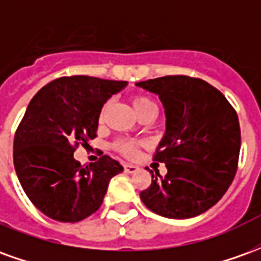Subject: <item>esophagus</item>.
Wrapping results in <instances>:
<instances>
[{"label":"esophagus","instance_id":"1","mask_svg":"<svg viewBox=\"0 0 261 261\" xmlns=\"http://www.w3.org/2000/svg\"><path fill=\"white\" fill-rule=\"evenodd\" d=\"M137 169H138V166H136V165H131V164L124 165V170L127 172V173H134V172H137Z\"/></svg>","mask_w":261,"mask_h":261}]
</instances>
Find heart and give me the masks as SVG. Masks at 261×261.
Instances as JSON below:
<instances>
[{"label":"heart","mask_w":261,"mask_h":261,"mask_svg":"<svg viewBox=\"0 0 261 261\" xmlns=\"http://www.w3.org/2000/svg\"><path fill=\"white\" fill-rule=\"evenodd\" d=\"M133 106H134V110L136 113L144 119V117H148V116H155L156 112H158V106L153 99H151L147 95H134L133 96ZM103 114H105V108L102 109L100 112V116H99V120L102 121ZM113 149L116 152H119L120 155H123L124 158H134L138 152V147L140 144L134 140H125V138H119L113 142Z\"/></svg>","instance_id":"b5f03b06"}]
</instances>
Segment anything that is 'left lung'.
Listing matches in <instances>:
<instances>
[{"instance_id":"1","label":"left lung","mask_w":261,"mask_h":261,"mask_svg":"<svg viewBox=\"0 0 261 261\" xmlns=\"http://www.w3.org/2000/svg\"><path fill=\"white\" fill-rule=\"evenodd\" d=\"M158 93L166 113V134L153 161L166 165L165 176L140 193L151 211L186 219L215 205L238 170L241 127L233 106L200 78L166 75L137 84Z\"/></svg>"}]
</instances>
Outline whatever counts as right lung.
Returning <instances> with one entry per match:
<instances>
[{
	"mask_svg": "<svg viewBox=\"0 0 261 261\" xmlns=\"http://www.w3.org/2000/svg\"><path fill=\"white\" fill-rule=\"evenodd\" d=\"M125 81L61 76L33 96L14 138V165L32 204L48 218L78 222L99 210L108 185L123 166L103 155L81 165L76 148L96 138L103 103Z\"/></svg>",
	"mask_w": 261,
	"mask_h": 261,
	"instance_id": "1",
	"label": "right lung"
}]
</instances>
